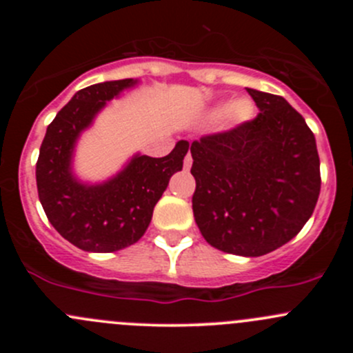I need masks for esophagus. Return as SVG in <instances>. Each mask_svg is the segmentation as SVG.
Returning a JSON list of instances; mask_svg holds the SVG:
<instances>
[{
	"label": "esophagus",
	"instance_id": "esophagus-1",
	"mask_svg": "<svg viewBox=\"0 0 353 353\" xmlns=\"http://www.w3.org/2000/svg\"><path fill=\"white\" fill-rule=\"evenodd\" d=\"M191 165H193V159H191V154H188L186 157H184V169L190 170Z\"/></svg>",
	"mask_w": 353,
	"mask_h": 353
}]
</instances>
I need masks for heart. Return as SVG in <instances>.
Listing matches in <instances>:
<instances>
[{"instance_id":"b5f03b06","label":"heart","mask_w":353,"mask_h":353,"mask_svg":"<svg viewBox=\"0 0 353 353\" xmlns=\"http://www.w3.org/2000/svg\"><path fill=\"white\" fill-rule=\"evenodd\" d=\"M210 119H220L223 117L225 121V126L236 128L241 124L248 123L249 119H252L254 116V108L249 101L245 99H239V101H234L230 104H220L216 108H213L208 112Z\"/></svg>"}]
</instances>
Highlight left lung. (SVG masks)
Listing matches in <instances>:
<instances>
[{"instance_id":"left-lung-1","label":"left lung","mask_w":353,"mask_h":353,"mask_svg":"<svg viewBox=\"0 0 353 353\" xmlns=\"http://www.w3.org/2000/svg\"><path fill=\"white\" fill-rule=\"evenodd\" d=\"M256 119L191 143L193 213L205 241L237 256H263L294 239L321 190L316 138L280 95L248 88Z\"/></svg>"}]
</instances>
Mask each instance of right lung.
<instances>
[{
  "mask_svg": "<svg viewBox=\"0 0 353 353\" xmlns=\"http://www.w3.org/2000/svg\"><path fill=\"white\" fill-rule=\"evenodd\" d=\"M137 85L138 80L126 78L81 88L56 114L42 140L35 167L39 199L52 227L83 251L114 252L140 241L157 201L190 150V143L181 140L162 159L137 154L102 183H85L74 174L80 134L109 101Z\"/></svg>",
  "mask_w": 353,
  "mask_h": 353,
  "instance_id": "right-lung-1",
  "label": "right lung"
}]
</instances>
